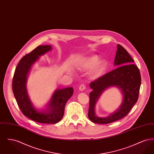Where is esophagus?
Listing matches in <instances>:
<instances>
[{
	"label": "esophagus",
	"instance_id": "34e87169",
	"mask_svg": "<svg viewBox=\"0 0 154 154\" xmlns=\"http://www.w3.org/2000/svg\"><path fill=\"white\" fill-rule=\"evenodd\" d=\"M85 89V86L84 84L81 85L80 86V87H79V90H80V91H83Z\"/></svg>",
	"mask_w": 154,
	"mask_h": 154
}]
</instances>
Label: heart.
Listing matches in <instances>:
<instances>
[{
  "instance_id": "1",
  "label": "heart",
  "mask_w": 154,
  "mask_h": 154,
  "mask_svg": "<svg viewBox=\"0 0 154 154\" xmlns=\"http://www.w3.org/2000/svg\"><path fill=\"white\" fill-rule=\"evenodd\" d=\"M96 55H92L83 59L78 67L84 70H87L91 68L88 76L91 80H96L102 76L104 73L108 62L104 59H100Z\"/></svg>"
}]
</instances>
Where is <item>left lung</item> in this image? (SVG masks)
I'll return each mask as SVG.
<instances>
[{
	"label": "left lung",
	"instance_id": "8db88e82",
	"mask_svg": "<svg viewBox=\"0 0 154 154\" xmlns=\"http://www.w3.org/2000/svg\"><path fill=\"white\" fill-rule=\"evenodd\" d=\"M133 62V59L127 51L118 44L114 65L117 67L89 84L92 91L89 94L88 117L92 122L107 124L118 121L125 117L137 102L141 85V75L139 68ZM111 87H117L120 89L123 102L116 111L110 116L98 117L95 115L96 103L102 93Z\"/></svg>",
	"mask_w": 154,
	"mask_h": 154
}]
</instances>
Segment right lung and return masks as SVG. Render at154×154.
Here are the masks:
<instances>
[{
  "mask_svg": "<svg viewBox=\"0 0 154 154\" xmlns=\"http://www.w3.org/2000/svg\"><path fill=\"white\" fill-rule=\"evenodd\" d=\"M52 50L51 45H39L26 55L16 67L13 79V91L23 114L30 119L43 124H57L63 117L67 100L73 94L72 87L57 89L43 110L37 109L32 103L26 88L30 70L40 57Z\"/></svg>",
  "mask_w": 154,
  "mask_h": 154,
  "instance_id": "1",
  "label": "right lung"
}]
</instances>
